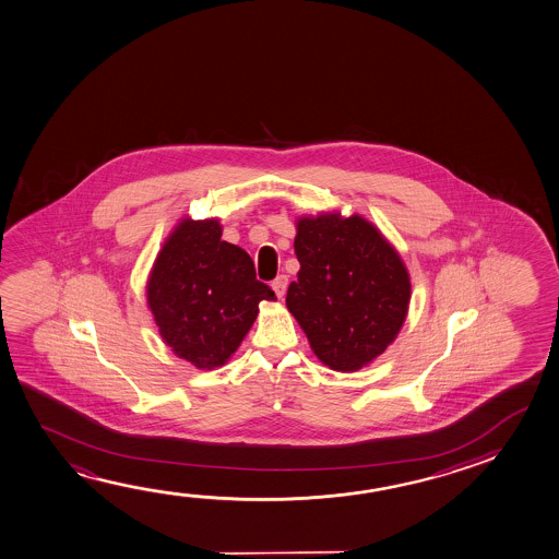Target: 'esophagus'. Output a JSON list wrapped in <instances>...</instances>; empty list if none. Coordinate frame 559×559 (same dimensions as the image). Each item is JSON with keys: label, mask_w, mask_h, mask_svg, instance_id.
Wrapping results in <instances>:
<instances>
[{"label": "esophagus", "mask_w": 559, "mask_h": 559, "mask_svg": "<svg viewBox=\"0 0 559 559\" xmlns=\"http://www.w3.org/2000/svg\"><path fill=\"white\" fill-rule=\"evenodd\" d=\"M271 286H273V290H275L276 296H278V298H283L284 294H286V286H288V276H276Z\"/></svg>", "instance_id": "1"}]
</instances>
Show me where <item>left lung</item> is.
Here are the masks:
<instances>
[{"instance_id":"8db88e82","label":"left lung","mask_w":559,"mask_h":559,"mask_svg":"<svg viewBox=\"0 0 559 559\" xmlns=\"http://www.w3.org/2000/svg\"><path fill=\"white\" fill-rule=\"evenodd\" d=\"M298 281L286 308L313 355L337 372H357L380 357L403 328L412 278L397 249L360 214L320 212L296 221Z\"/></svg>"}]
</instances>
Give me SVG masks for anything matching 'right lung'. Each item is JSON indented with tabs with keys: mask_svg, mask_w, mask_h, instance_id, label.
<instances>
[{
	"mask_svg": "<svg viewBox=\"0 0 559 559\" xmlns=\"http://www.w3.org/2000/svg\"><path fill=\"white\" fill-rule=\"evenodd\" d=\"M147 308L175 355L199 370L224 367L275 293L255 278L248 251L222 239L216 218L175 224L146 283Z\"/></svg>",
	"mask_w": 559,
	"mask_h": 559,
	"instance_id": "1",
	"label": "right lung"
}]
</instances>
